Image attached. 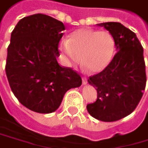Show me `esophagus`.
I'll return each instance as SVG.
<instances>
[{"instance_id": "obj_1", "label": "esophagus", "mask_w": 148, "mask_h": 148, "mask_svg": "<svg viewBox=\"0 0 148 148\" xmlns=\"http://www.w3.org/2000/svg\"><path fill=\"white\" fill-rule=\"evenodd\" d=\"M82 83H83L84 85L88 83V79H87V77H85V76H83V77L82 78Z\"/></svg>"}]
</instances>
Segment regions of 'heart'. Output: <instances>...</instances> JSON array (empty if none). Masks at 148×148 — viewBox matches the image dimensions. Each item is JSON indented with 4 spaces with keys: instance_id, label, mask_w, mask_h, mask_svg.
Instances as JSON below:
<instances>
[{
    "instance_id": "1",
    "label": "heart",
    "mask_w": 148,
    "mask_h": 148,
    "mask_svg": "<svg viewBox=\"0 0 148 148\" xmlns=\"http://www.w3.org/2000/svg\"><path fill=\"white\" fill-rule=\"evenodd\" d=\"M60 49L66 58L69 66L82 63L90 73L103 71L113 59L115 42L106 31L80 28L70 34L67 41L60 43Z\"/></svg>"
}]
</instances>
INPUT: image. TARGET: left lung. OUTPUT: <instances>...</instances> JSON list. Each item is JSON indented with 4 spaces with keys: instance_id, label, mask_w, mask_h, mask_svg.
I'll use <instances>...</instances> for the list:
<instances>
[{
    "instance_id": "8db88e82",
    "label": "left lung",
    "mask_w": 148,
    "mask_h": 148,
    "mask_svg": "<svg viewBox=\"0 0 148 148\" xmlns=\"http://www.w3.org/2000/svg\"><path fill=\"white\" fill-rule=\"evenodd\" d=\"M99 25L112 34L117 52L102 72L88 79L98 96L87 110L99 121L114 122L132 114L143 96L147 82L143 47L135 33L121 23Z\"/></svg>"
}]
</instances>
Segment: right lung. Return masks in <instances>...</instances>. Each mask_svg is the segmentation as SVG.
Masks as SVG:
<instances>
[{"label": "right lung", "instance_id": "1", "mask_svg": "<svg viewBox=\"0 0 148 148\" xmlns=\"http://www.w3.org/2000/svg\"><path fill=\"white\" fill-rule=\"evenodd\" d=\"M64 30L62 22L34 14L20 19L11 33L6 75L16 98L34 112L56 111L65 93L82 84L77 72L57 61Z\"/></svg>", "mask_w": 148, "mask_h": 148}]
</instances>
